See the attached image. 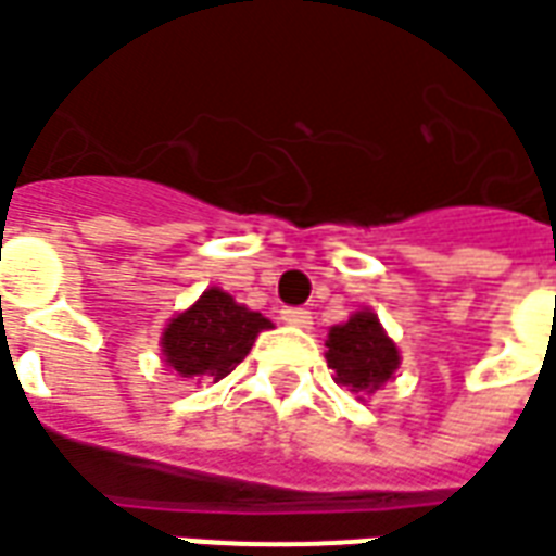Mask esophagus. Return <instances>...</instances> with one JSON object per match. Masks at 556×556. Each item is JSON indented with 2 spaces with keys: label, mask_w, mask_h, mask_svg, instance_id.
Segmentation results:
<instances>
[{
  "label": "esophagus",
  "mask_w": 556,
  "mask_h": 556,
  "mask_svg": "<svg viewBox=\"0 0 556 556\" xmlns=\"http://www.w3.org/2000/svg\"><path fill=\"white\" fill-rule=\"evenodd\" d=\"M279 319H282L286 326H294V328L313 326V316H309V309L304 307H286L282 313H279Z\"/></svg>",
  "instance_id": "34e87169"
}]
</instances>
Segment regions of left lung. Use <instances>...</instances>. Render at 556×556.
Returning a JSON list of instances; mask_svg holds the SVG:
<instances>
[{
  "mask_svg": "<svg viewBox=\"0 0 556 556\" xmlns=\"http://www.w3.org/2000/svg\"><path fill=\"white\" fill-rule=\"evenodd\" d=\"M328 368H334V380L353 392L380 389L399 368V350L389 341L380 319L371 309H358L343 326L328 331Z\"/></svg>",
  "mask_w": 556,
  "mask_h": 556,
  "instance_id": "obj_1",
  "label": "left lung"
}]
</instances>
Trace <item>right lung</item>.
<instances>
[{"label": "right lung", "mask_w": 556, "mask_h": 556, "mask_svg": "<svg viewBox=\"0 0 556 556\" xmlns=\"http://www.w3.org/2000/svg\"><path fill=\"white\" fill-rule=\"evenodd\" d=\"M264 328H270V319L213 286L185 313L169 319L161 334V353L179 377L215 383L247 358Z\"/></svg>", "instance_id": "right-lung-1"}]
</instances>
